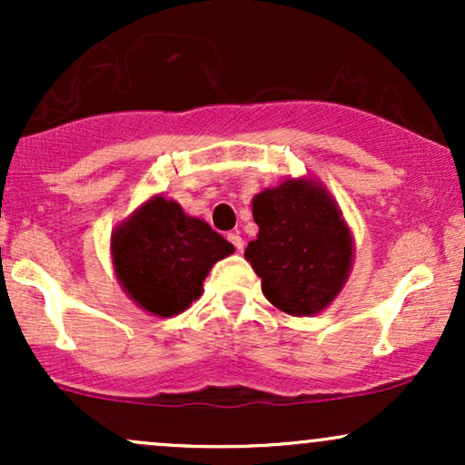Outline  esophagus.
Listing matches in <instances>:
<instances>
[{
	"label": "esophagus",
	"instance_id": "obj_1",
	"mask_svg": "<svg viewBox=\"0 0 465 465\" xmlns=\"http://www.w3.org/2000/svg\"><path fill=\"white\" fill-rule=\"evenodd\" d=\"M227 240L233 244V247H236V251H242V249H244V240L240 238L238 233H229Z\"/></svg>",
	"mask_w": 465,
	"mask_h": 465
}]
</instances>
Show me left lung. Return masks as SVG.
Here are the masks:
<instances>
[{
    "mask_svg": "<svg viewBox=\"0 0 465 465\" xmlns=\"http://www.w3.org/2000/svg\"><path fill=\"white\" fill-rule=\"evenodd\" d=\"M258 238L244 258L264 297L297 317L319 312L339 295L351 264V236L334 201L303 179L284 181L253 199Z\"/></svg>",
    "mask_w": 465,
    "mask_h": 465,
    "instance_id": "left-lung-1",
    "label": "left lung"
}]
</instances>
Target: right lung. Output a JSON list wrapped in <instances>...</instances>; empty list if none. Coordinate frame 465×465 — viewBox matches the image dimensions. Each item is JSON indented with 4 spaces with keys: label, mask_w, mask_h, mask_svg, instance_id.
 Returning <instances> with one entry per match:
<instances>
[{
    "label": "right lung",
    "mask_w": 465,
    "mask_h": 465,
    "mask_svg": "<svg viewBox=\"0 0 465 465\" xmlns=\"http://www.w3.org/2000/svg\"><path fill=\"white\" fill-rule=\"evenodd\" d=\"M115 275L143 311L157 317L183 312L203 291L210 269L233 253L207 223L183 214L163 196L148 201L111 240Z\"/></svg>",
    "instance_id": "add662e5"
}]
</instances>
